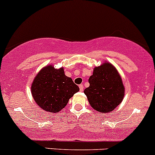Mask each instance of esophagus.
Instances as JSON below:
<instances>
[{
  "label": "esophagus",
  "mask_w": 155,
  "mask_h": 155,
  "mask_svg": "<svg viewBox=\"0 0 155 155\" xmlns=\"http://www.w3.org/2000/svg\"><path fill=\"white\" fill-rule=\"evenodd\" d=\"M79 88H80V91H81V92H82V91L84 90V85H83V84H80Z\"/></svg>",
  "instance_id": "34e87169"
}]
</instances>
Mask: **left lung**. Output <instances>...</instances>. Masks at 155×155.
<instances>
[{
	"mask_svg": "<svg viewBox=\"0 0 155 155\" xmlns=\"http://www.w3.org/2000/svg\"><path fill=\"white\" fill-rule=\"evenodd\" d=\"M89 87L84 89L91 107L101 113L113 110L123 99L125 88L117 70L104 63L95 68L89 78Z\"/></svg>",
	"mask_w": 155,
	"mask_h": 155,
	"instance_id": "obj_1",
	"label": "left lung"
}]
</instances>
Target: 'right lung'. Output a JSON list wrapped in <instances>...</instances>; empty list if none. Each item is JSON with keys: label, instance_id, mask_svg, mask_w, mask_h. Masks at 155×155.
<instances>
[{"label": "right lung", "instance_id": "obj_1", "mask_svg": "<svg viewBox=\"0 0 155 155\" xmlns=\"http://www.w3.org/2000/svg\"><path fill=\"white\" fill-rule=\"evenodd\" d=\"M79 91L71 78L65 75L63 68L52 66L43 68L36 76L31 87L33 98L44 110L57 113L66 106L70 98Z\"/></svg>", "mask_w": 155, "mask_h": 155}]
</instances>
